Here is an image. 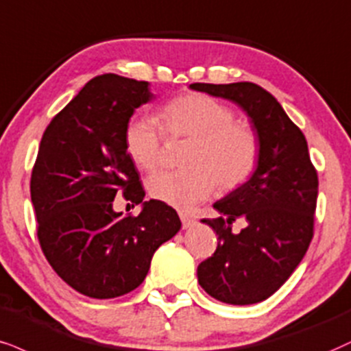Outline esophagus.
Segmentation results:
<instances>
[{
    "label": "esophagus",
    "mask_w": 351,
    "mask_h": 351,
    "mask_svg": "<svg viewBox=\"0 0 351 351\" xmlns=\"http://www.w3.org/2000/svg\"><path fill=\"white\" fill-rule=\"evenodd\" d=\"M180 219H181V226H183V229H189V227L194 226V219L191 216H188L186 213H180Z\"/></svg>",
    "instance_id": "1"
}]
</instances>
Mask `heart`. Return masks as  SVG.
Returning <instances> with one entry per match:
<instances>
[{
  "label": "heart",
  "mask_w": 351,
  "mask_h": 351,
  "mask_svg": "<svg viewBox=\"0 0 351 351\" xmlns=\"http://www.w3.org/2000/svg\"><path fill=\"white\" fill-rule=\"evenodd\" d=\"M165 132L189 138L183 165L176 171L150 176L147 189L154 199L188 209L214 193L235 189L250 180L260 160L258 135L245 122L235 121L229 106L210 96L188 93L168 101L160 114ZM163 134L158 121L137 114L124 129V147L141 170L152 171L162 157Z\"/></svg>",
  "instance_id": "obj_1"
}]
</instances>
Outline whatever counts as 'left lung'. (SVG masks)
<instances>
[{"instance_id":"1","label":"left lung","mask_w":351,"mask_h":351,"mask_svg":"<svg viewBox=\"0 0 351 351\" xmlns=\"http://www.w3.org/2000/svg\"><path fill=\"white\" fill-rule=\"evenodd\" d=\"M189 88L242 108L260 141V160L250 180L214 202L221 217L202 221L213 227L219 243L197 267V281L221 302H261L285 285L309 248L317 171L301 129L258 84L193 83ZM239 217L247 227L234 234L231 222Z\"/></svg>"}]
</instances>
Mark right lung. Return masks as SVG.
<instances>
[{
  "label": "right lung",
  "mask_w": 351,
  "mask_h": 351,
  "mask_svg": "<svg viewBox=\"0 0 351 351\" xmlns=\"http://www.w3.org/2000/svg\"><path fill=\"white\" fill-rule=\"evenodd\" d=\"M152 98L149 82L99 75L42 135L31 176L37 237L55 273L88 298L111 299L141 286L155 250L181 229L175 209L143 201L124 147L125 124ZM121 192L143 204L138 217L112 209Z\"/></svg>",
  "instance_id": "obj_1"
}]
</instances>
